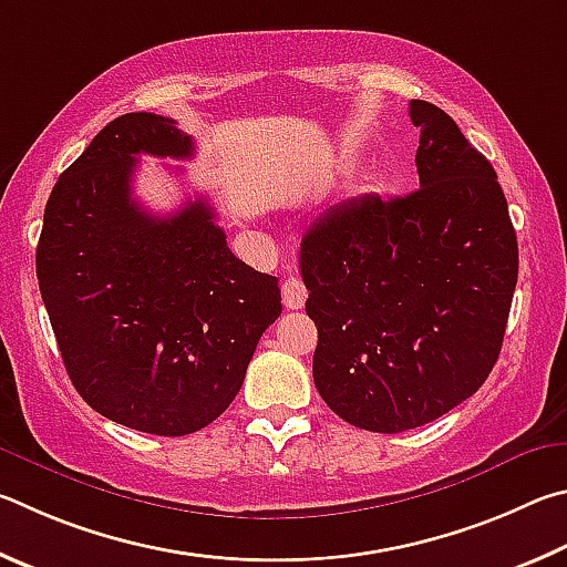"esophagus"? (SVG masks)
<instances>
[{
	"label": "esophagus",
	"instance_id": "esophagus-1",
	"mask_svg": "<svg viewBox=\"0 0 567 567\" xmlns=\"http://www.w3.org/2000/svg\"><path fill=\"white\" fill-rule=\"evenodd\" d=\"M281 299H284L286 309L299 311V309H303L306 299H309V291H306V286L299 281V278L291 276L281 284Z\"/></svg>",
	"mask_w": 567,
	"mask_h": 567
}]
</instances>
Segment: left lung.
I'll list each match as a JSON object with an SVG mask.
<instances>
[{
	"label": "left lung",
	"mask_w": 567,
	"mask_h": 567,
	"mask_svg": "<svg viewBox=\"0 0 567 567\" xmlns=\"http://www.w3.org/2000/svg\"><path fill=\"white\" fill-rule=\"evenodd\" d=\"M421 186L333 206L301 241L313 383L355 429L401 433L449 413L498 361L518 281L508 202L458 124L421 99Z\"/></svg>",
	"instance_id": "obj_1"
}]
</instances>
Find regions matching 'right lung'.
<instances>
[{"label": "right lung", "mask_w": 567, "mask_h": 567, "mask_svg": "<svg viewBox=\"0 0 567 567\" xmlns=\"http://www.w3.org/2000/svg\"><path fill=\"white\" fill-rule=\"evenodd\" d=\"M138 154L192 158L174 118L109 122L52 188L37 246L39 291L79 395L154 435L216 421L281 316L278 278L226 246L204 198L154 216L132 196Z\"/></svg>", "instance_id": "add662e5"}]
</instances>
